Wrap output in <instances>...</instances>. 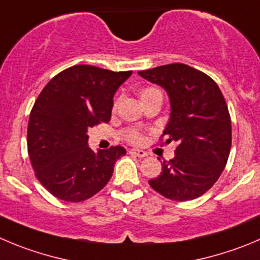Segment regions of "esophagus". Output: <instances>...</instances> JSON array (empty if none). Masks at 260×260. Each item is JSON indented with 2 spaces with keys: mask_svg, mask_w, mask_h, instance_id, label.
<instances>
[{
  "mask_svg": "<svg viewBox=\"0 0 260 260\" xmlns=\"http://www.w3.org/2000/svg\"><path fill=\"white\" fill-rule=\"evenodd\" d=\"M129 154L136 155V156H138V157H145L147 155L146 151H144V150H138V149L129 150Z\"/></svg>",
  "mask_w": 260,
  "mask_h": 260,
  "instance_id": "obj_1",
  "label": "esophagus"
}]
</instances>
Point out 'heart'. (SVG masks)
Instances as JSON below:
<instances>
[{"mask_svg":"<svg viewBox=\"0 0 260 260\" xmlns=\"http://www.w3.org/2000/svg\"><path fill=\"white\" fill-rule=\"evenodd\" d=\"M157 92L160 91L156 88V87H144V88L140 89L138 94H140L141 101H144L145 99L150 97L151 94L157 93ZM116 105H118V103L114 101L113 109H116ZM123 138H124L125 141L129 142V144H138V142L142 140V133L138 129H136V128H128V129L123 131Z\"/></svg>","mask_w":260,"mask_h":260,"instance_id":"heart-1","label":"heart"}]
</instances>
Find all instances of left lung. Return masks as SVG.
<instances>
[{
    "instance_id": "left-lung-1",
    "label": "left lung",
    "mask_w": 260,
    "mask_h": 260,
    "mask_svg": "<svg viewBox=\"0 0 260 260\" xmlns=\"http://www.w3.org/2000/svg\"><path fill=\"white\" fill-rule=\"evenodd\" d=\"M138 74L168 92L171 119L161 137L178 144L173 159L164 160L160 176L149 185L176 201L204 195L218 181L231 151V116L219 87L205 73L178 62Z\"/></svg>"
}]
</instances>
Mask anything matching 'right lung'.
Returning a JSON list of instances; mask_svg holds the SVG:
<instances>
[{"mask_svg":"<svg viewBox=\"0 0 260 260\" xmlns=\"http://www.w3.org/2000/svg\"><path fill=\"white\" fill-rule=\"evenodd\" d=\"M132 74L74 65L56 74L38 94L28 122V154L41 185L55 198L79 203L103 190L122 146L92 151L87 129L109 123L113 97Z\"/></svg>","mask_w":260,"mask_h":260,"instance_id":"1","label":"right lung"}]
</instances>
